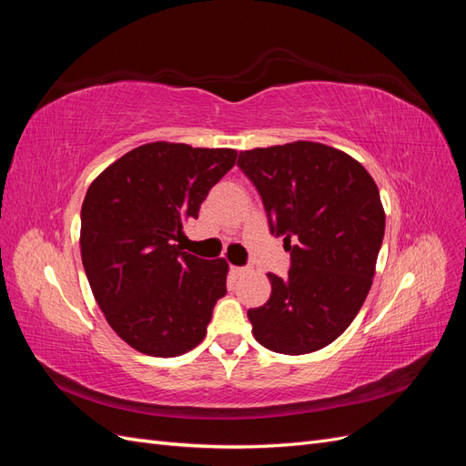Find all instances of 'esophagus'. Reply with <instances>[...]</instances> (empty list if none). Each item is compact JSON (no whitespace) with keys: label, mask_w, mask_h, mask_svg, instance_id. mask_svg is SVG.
<instances>
[{"label":"esophagus","mask_w":466,"mask_h":466,"mask_svg":"<svg viewBox=\"0 0 466 466\" xmlns=\"http://www.w3.org/2000/svg\"><path fill=\"white\" fill-rule=\"evenodd\" d=\"M229 272H231L233 276H241V274L247 272V268H245V266H229Z\"/></svg>","instance_id":"esophagus-1"}]
</instances>
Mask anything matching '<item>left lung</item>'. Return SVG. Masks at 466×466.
Wrapping results in <instances>:
<instances>
[{
	"label": "left lung",
	"instance_id": "1",
	"mask_svg": "<svg viewBox=\"0 0 466 466\" xmlns=\"http://www.w3.org/2000/svg\"><path fill=\"white\" fill-rule=\"evenodd\" d=\"M237 167L291 257L288 278L268 274L270 299L248 309L252 334L288 356L329 346L371 289L385 235L375 180L344 151L315 142L241 151Z\"/></svg>",
	"mask_w": 466,
	"mask_h": 466
}]
</instances>
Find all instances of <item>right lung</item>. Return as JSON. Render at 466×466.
<instances>
[{
	"mask_svg": "<svg viewBox=\"0 0 466 466\" xmlns=\"http://www.w3.org/2000/svg\"><path fill=\"white\" fill-rule=\"evenodd\" d=\"M235 159V149L146 144L86 194L79 245L89 286L112 330L142 354L175 358L198 346L228 293V262L175 241Z\"/></svg>",
	"mask_w": 466,
	"mask_h": 466,
	"instance_id": "obj_1",
	"label": "right lung"
}]
</instances>
